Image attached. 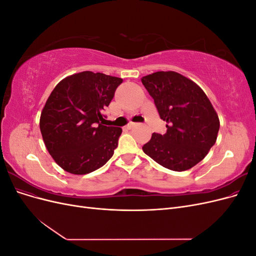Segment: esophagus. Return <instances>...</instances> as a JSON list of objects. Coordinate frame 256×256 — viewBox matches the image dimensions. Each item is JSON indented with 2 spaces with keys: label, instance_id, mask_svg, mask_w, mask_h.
Masks as SVG:
<instances>
[{
  "label": "esophagus",
  "instance_id": "34e87169",
  "mask_svg": "<svg viewBox=\"0 0 256 256\" xmlns=\"http://www.w3.org/2000/svg\"><path fill=\"white\" fill-rule=\"evenodd\" d=\"M134 126H136V124H134V122H129L128 125H126V126H125V129H126V130H130L131 128H134Z\"/></svg>",
  "mask_w": 256,
  "mask_h": 256
}]
</instances>
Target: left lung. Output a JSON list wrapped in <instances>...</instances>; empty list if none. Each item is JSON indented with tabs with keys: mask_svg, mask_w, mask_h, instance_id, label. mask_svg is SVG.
Segmentation results:
<instances>
[{
	"mask_svg": "<svg viewBox=\"0 0 256 256\" xmlns=\"http://www.w3.org/2000/svg\"><path fill=\"white\" fill-rule=\"evenodd\" d=\"M141 80L168 128L164 134H152L143 152L172 171L193 168L218 136L220 120L210 100L196 82L175 72H157Z\"/></svg>",
	"mask_w": 256,
	"mask_h": 256,
	"instance_id": "1",
	"label": "left lung"
}]
</instances>
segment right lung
Returning a JSON list of instances; mask_svg holds the SVG:
<instances>
[{
  "mask_svg": "<svg viewBox=\"0 0 256 256\" xmlns=\"http://www.w3.org/2000/svg\"><path fill=\"white\" fill-rule=\"evenodd\" d=\"M122 82L118 76L82 72L58 82L40 114L46 147L66 172L84 175L104 166L118 147L122 128L102 125V110Z\"/></svg>",
  "mask_w": 256,
  "mask_h": 256,
  "instance_id": "right-lung-1",
  "label": "right lung"
}]
</instances>
